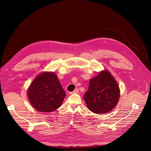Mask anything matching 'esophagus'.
<instances>
[{
	"label": "esophagus",
	"mask_w": 151,
	"mask_h": 151,
	"mask_svg": "<svg viewBox=\"0 0 151 151\" xmlns=\"http://www.w3.org/2000/svg\"><path fill=\"white\" fill-rule=\"evenodd\" d=\"M78 91H79L78 89H75V90L73 91L70 92V94H76V93H78Z\"/></svg>",
	"instance_id": "34e87169"
}]
</instances>
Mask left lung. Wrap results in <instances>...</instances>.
Here are the masks:
<instances>
[{
	"mask_svg": "<svg viewBox=\"0 0 151 151\" xmlns=\"http://www.w3.org/2000/svg\"><path fill=\"white\" fill-rule=\"evenodd\" d=\"M120 96L118 83L108 70L91 78L84 97L87 107L94 113H108L118 104Z\"/></svg>",
	"mask_w": 151,
	"mask_h": 151,
	"instance_id": "1",
	"label": "left lung"
}]
</instances>
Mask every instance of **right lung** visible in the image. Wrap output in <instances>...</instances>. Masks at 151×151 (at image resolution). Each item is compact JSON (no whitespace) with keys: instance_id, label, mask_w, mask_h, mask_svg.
I'll use <instances>...</instances> for the list:
<instances>
[{"instance_id":"add662e5","label":"right lung","mask_w":151,"mask_h":151,"mask_svg":"<svg viewBox=\"0 0 151 151\" xmlns=\"http://www.w3.org/2000/svg\"><path fill=\"white\" fill-rule=\"evenodd\" d=\"M27 95L33 108L50 113L61 106L66 93L54 72H43L32 81Z\"/></svg>"}]
</instances>
